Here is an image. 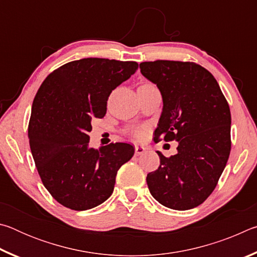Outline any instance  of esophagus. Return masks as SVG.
Here are the masks:
<instances>
[{"mask_svg":"<svg viewBox=\"0 0 257 257\" xmlns=\"http://www.w3.org/2000/svg\"><path fill=\"white\" fill-rule=\"evenodd\" d=\"M145 152H146L145 147H143V146H136V147H135V154H136L137 156L144 154Z\"/></svg>","mask_w":257,"mask_h":257,"instance_id":"esophagus-1","label":"esophagus"}]
</instances>
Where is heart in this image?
<instances>
[{
    "label": "heart",
    "instance_id": "obj_1",
    "mask_svg": "<svg viewBox=\"0 0 257 257\" xmlns=\"http://www.w3.org/2000/svg\"><path fill=\"white\" fill-rule=\"evenodd\" d=\"M145 133H146V129L144 127H138V128L133 129L132 135H133V137L135 139H137V141H141V139L144 138Z\"/></svg>",
    "mask_w": 257,
    "mask_h": 257
}]
</instances>
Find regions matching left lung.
Segmentation results:
<instances>
[{
    "label": "left lung",
    "instance_id": "8db88e82",
    "mask_svg": "<svg viewBox=\"0 0 257 257\" xmlns=\"http://www.w3.org/2000/svg\"><path fill=\"white\" fill-rule=\"evenodd\" d=\"M163 98L155 141L178 142L146 177L152 196L172 210L185 211L205 201L217 185L231 150L229 104L212 73L195 62L156 60L139 64Z\"/></svg>",
    "mask_w": 257,
    "mask_h": 257
}]
</instances>
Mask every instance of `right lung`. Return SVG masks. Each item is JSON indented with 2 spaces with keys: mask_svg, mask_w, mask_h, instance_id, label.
<instances>
[{
  "mask_svg": "<svg viewBox=\"0 0 257 257\" xmlns=\"http://www.w3.org/2000/svg\"><path fill=\"white\" fill-rule=\"evenodd\" d=\"M138 69L134 61L87 58L51 72L34 98L28 124L32 154L43 185L56 202L75 211L111 196L116 172L134 147L115 143L90 149L92 120L106 113L110 94Z\"/></svg>",
  "mask_w": 257,
  "mask_h": 257,
  "instance_id": "add662e5",
  "label": "right lung"
}]
</instances>
